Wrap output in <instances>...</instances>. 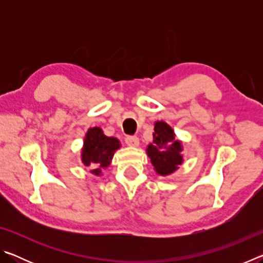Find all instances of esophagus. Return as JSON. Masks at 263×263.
<instances>
[{"label":"esophagus","mask_w":263,"mask_h":263,"mask_svg":"<svg viewBox=\"0 0 263 263\" xmlns=\"http://www.w3.org/2000/svg\"><path fill=\"white\" fill-rule=\"evenodd\" d=\"M125 142L126 145L131 146V147H137V146H139V139H138V137L136 136H127L125 138Z\"/></svg>","instance_id":"34e87169"}]
</instances>
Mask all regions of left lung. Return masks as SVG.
Returning <instances> with one entry per match:
<instances>
[{"label":"left lung","instance_id":"8db88e82","mask_svg":"<svg viewBox=\"0 0 263 263\" xmlns=\"http://www.w3.org/2000/svg\"><path fill=\"white\" fill-rule=\"evenodd\" d=\"M182 149V142L176 139L173 128L166 122H155L153 142L146 149L155 172L161 176L173 174L183 162Z\"/></svg>","mask_w":263,"mask_h":263}]
</instances>
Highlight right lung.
Instances as JSON below:
<instances>
[{
    "instance_id": "right-lung-1",
    "label": "right lung",
    "mask_w": 263,
    "mask_h": 263,
    "mask_svg": "<svg viewBox=\"0 0 263 263\" xmlns=\"http://www.w3.org/2000/svg\"><path fill=\"white\" fill-rule=\"evenodd\" d=\"M121 147L119 140L114 137H106L102 128L90 127L86 133L81 152L84 166L94 167L91 173L100 175L102 169L110 166L116 151Z\"/></svg>"
}]
</instances>
